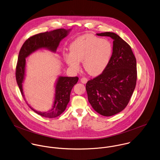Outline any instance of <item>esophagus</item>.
<instances>
[{"mask_svg": "<svg viewBox=\"0 0 160 160\" xmlns=\"http://www.w3.org/2000/svg\"><path fill=\"white\" fill-rule=\"evenodd\" d=\"M80 81H81V82H82V83H86L87 82L88 80H87V78L83 77V78H82L80 79Z\"/></svg>", "mask_w": 160, "mask_h": 160, "instance_id": "esophagus-1", "label": "esophagus"}]
</instances>
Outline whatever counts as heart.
<instances>
[{
    "label": "heart",
    "mask_w": 160,
    "mask_h": 160,
    "mask_svg": "<svg viewBox=\"0 0 160 160\" xmlns=\"http://www.w3.org/2000/svg\"><path fill=\"white\" fill-rule=\"evenodd\" d=\"M70 53H63L67 65L78 70L80 62L83 61L85 71L96 76L101 74L107 67L113 52L111 43L93 35L86 34L77 38L70 45Z\"/></svg>",
    "instance_id": "heart-1"
}]
</instances>
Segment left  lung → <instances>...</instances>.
Here are the masks:
<instances>
[{
  "label": "left lung",
  "mask_w": 160,
  "mask_h": 160,
  "mask_svg": "<svg viewBox=\"0 0 160 160\" xmlns=\"http://www.w3.org/2000/svg\"><path fill=\"white\" fill-rule=\"evenodd\" d=\"M113 39V53L106 69L86 83L89 103L99 114L110 117L124 110L136 87L137 60L131 47L113 32L97 33Z\"/></svg>",
  "instance_id": "obj_1"
}]
</instances>
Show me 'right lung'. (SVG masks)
<instances>
[{
  "mask_svg": "<svg viewBox=\"0 0 160 160\" xmlns=\"http://www.w3.org/2000/svg\"><path fill=\"white\" fill-rule=\"evenodd\" d=\"M69 30L59 28L51 32L40 33L29 37L22 46L16 65L15 78L17 85L23 97L22 82L25 75V58L31 53L40 48H46L55 51L60 42L65 38ZM78 78L60 77L55 87V96L53 108L47 112H39L28 107L38 115L46 118H55L60 115L65 110L70 101V92L73 86L77 83Z\"/></svg>",
  "mask_w": 160,
  "mask_h": 160,
  "instance_id": "1",
  "label": "right lung"
}]
</instances>
